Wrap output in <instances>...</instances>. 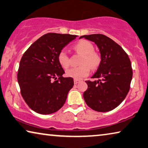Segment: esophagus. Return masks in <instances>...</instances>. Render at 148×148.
<instances>
[{"instance_id":"obj_1","label":"esophagus","mask_w":148,"mask_h":148,"mask_svg":"<svg viewBox=\"0 0 148 148\" xmlns=\"http://www.w3.org/2000/svg\"><path fill=\"white\" fill-rule=\"evenodd\" d=\"M81 81L80 80H78V79H74V83L75 84V85H77V83H80Z\"/></svg>"}]
</instances>
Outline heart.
I'll list each match as a JSON object with an SVG mask.
<instances>
[{"instance_id": "heart-1", "label": "heart", "mask_w": 148, "mask_h": 148, "mask_svg": "<svg viewBox=\"0 0 148 148\" xmlns=\"http://www.w3.org/2000/svg\"><path fill=\"white\" fill-rule=\"evenodd\" d=\"M73 48L77 53L83 55L81 59V66L72 67L66 71V75L74 79H81L90 73V68L95 69L101 63V57L94 51V46L87 40H82L75 44ZM58 61L61 66L64 69L69 67L70 62L67 54L64 51L60 52Z\"/></svg>"}]
</instances>
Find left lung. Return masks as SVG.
Segmentation results:
<instances>
[{"mask_svg": "<svg viewBox=\"0 0 148 148\" xmlns=\"http://www.w3.org/2000/svg\"><path fill=\"white\" fill-rule=\"evenodd\" d=\"M94 42L101 53V63L92 78L86 81L88 88L83 93L86 104L97 112H108L124 101L130 87L132 69L128 56L114 41L103 34L82 36Z\"/></svg>", "mask_w": 148, "mask_h": 148, "instance_id": "8db88e82", "label": "left lung"}]
</instances>
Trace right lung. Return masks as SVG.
<instances>
[{"label": "right lung", "instance_id": "1", "mask_svg": "<svg viewBox=\"0 0 148 148\" xmlns=\"http://www.w3.org/2000/svg\"><path fill=\"white\" fill-rule=\"evenodd\" d=\"M77 36L46 34L34 42L22 56L18 82L25 102L36 112L54 113L65 103L74 81L71 77H63L65 71L58 58L63 47Z\"/></svg>", "mask_w": 148, "mask_h": 148}]
</instances>
